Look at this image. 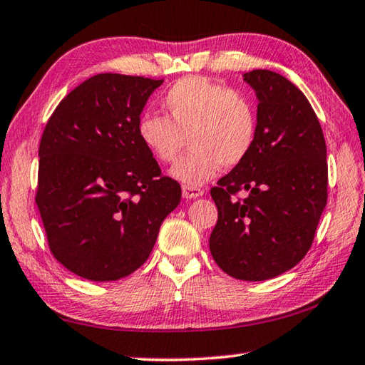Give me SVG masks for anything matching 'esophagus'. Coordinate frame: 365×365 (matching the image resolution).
Here are the masks:
<instances>
[{
	"label": "esophagus",
	"instance_id": "obj_1",
	"mask_svg": "<svg viewBox=\"0 0 365 365\" xmlns=\"http://www.w3.org/2000/svg\"><path fill=\"white\" fill-rule=\"evenodd\" d=\"M182 195L185 200H195V197H200L205 195V190L200 187H190V185H185L182 188Z\"/></svg>",
	"mask_w": 365,
	"mask_h": 365
}]
</instances>
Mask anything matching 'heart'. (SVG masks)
<instances>
[{"instance_id": "b5f03b06", "label": "heart", "mask_w": 365, "mask_h": 365, "mask_svg": "<svg viewBox=\"0 0 365 365\" xmlns=\"http://www.w3.org/2000/svg\"><path fill=\"white\" fill-rule=\"evenodd\" d=\"M168 115L146 110L138 137L159 163L172 164L187 138L191 151L172 169V177L190 187L206 183L220 165L233 169L250 156L257 137L256 108L242 91L190 76L164 95Z\"/></svg>"}]
</instances>
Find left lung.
<instances>
[{"label":"left lung","instance_id":"left-lung-1","mask_svg":"<svg viewBox=\"0 0 365 365\" xmlns=\"http://www.w3.org/2000/svg\"><path fill=\"white\" fill-rule=\"evenodd\" d=\"M243 78L259 101L257 137L245 163L211 190L219 219L209 250L233 279L262 282L293 269L311 248L329 168L322 127L298 86L265 69Z\"/></svg>","mask_w":365,"mask_h":365}]
</instances>
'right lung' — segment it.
Here are the masks:
<instances>
[{"mask_svg": "<svg viewBox=\"0 0 365 365\" xmlns=\"http://www.w3.org/2000/svg\"><path fill=\"white\" fill-rule=\"evenodd\" d=\"M164 80L98 73L58 104L40 141L36 206L53 256L93 282L130 275L156 243L182 188L138 137Z\"/></svg>", "mask_w": 365, "mask_h": 365, "instance_id": "obj_1", "label": "right lung"}]
</instances>
